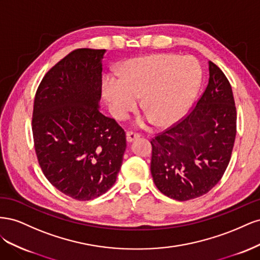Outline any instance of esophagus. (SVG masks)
Masks as SVG:
<instances>
[{
    "label": "esophagus",
    "mask_w": 260,
    "mask_h": 260,
    "mask_svg": "<svg viewBox=\"0 0 260 260\" xmlns=\"http://www.w3.org/2000/svg\"><path fill=\"white\" fill-rule=\"evenodd\" d=\"M125 137H127L128 142H132L133 140L140 138V135L137 132H133V131H127V133H125Z\"/></svg>",
    "instance_id": "34e87169"
}]
</instances>
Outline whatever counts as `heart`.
<instances>
[{
    "label": "heart",
    "instance_id": "b5f03b06",
    "mask_svg": "<svg viewBox=\"0 0 260 260\" xmlns=\"http://www.w3.org/2000/svg\"><path fill=\"white\" fill-rule=\"evenodd\" d=\"M200 65L192 58L157 54L128 60L120 78L106 75L103 92L115 117L122 119L136 108L138 98L148 119L168 125L182 117L198 93Z\"/></svg>",
    "mask_w": 260,
    "mask_h": 260
}]
</instances>
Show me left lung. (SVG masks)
Returning <instances> with one entry per match:
<instances>
[{"mask_svg":"<svg viewBox=\"0 0 260 260\" xmlns=\"http://www.w3.org/2000/svg\"><path fill=\"white\" fill-rule=\"evenodd\" d=\"M209 80L196 106L152 139L151 174L158 190L180 202L214 187L229 165L237 135V108L229 80L208 62Z\"/></svg>","mask_w":260,"mask_h":260,"instance_id":"8db88e82","label":"left lung"}]
</instances>
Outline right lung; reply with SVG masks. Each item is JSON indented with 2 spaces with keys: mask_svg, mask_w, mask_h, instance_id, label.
Wrapping results in <instances>:
<instances>
[{
  "mask_svg": "<svg viewBox=\"0 0 260 260\" xmlns=\"http://www.w3.org/2000/svg\"><path fill=\"white\" fill-rule=\"evenodd\" d=\"M106 50L78 49L45 74L36 93L32 135L50 183L77 201H90L116 182L125 133L100 112Z\"/></svg>",
  "mask_w": 260,
  "mask_h": 260,
  "instance_id": "1",
  "label": "right lung"
}]
</instances>
